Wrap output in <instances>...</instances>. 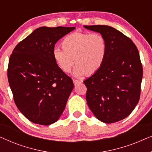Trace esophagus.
I'll return each mask as SVG.
<instances>
[{
    "mask_svg": "<svg viewBox=\"0 0 152 152\" xmlns=\"http://www.w3.org/2000/svg\"><path fill=\"white\" fill-rule=\"evenodd\" d=\"M72 80H73V83H74V84L75 85V86H76V85H77V84H80V83H81L80 81H79L77 80H75V79H73Z\"/></svg>",
    "mask_w": 152,
    "mask_h": 152,
    "instance_id": "obj_1",
    "label": "esophagus"
}]
</instances>
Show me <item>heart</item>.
Here are the masks:
<instances>
[{"label":"heart","mask_w":152,"mask_h":152,"mask_svg":"<svg viewBox=\"0 0 152 152\" xmlns=\"http://www.w3.org/2000/svg\"><path fill=\"white\" fill-rule=\"evenodd\" d=\"M62 49L53 51V57L59 68L69 72L75 61V76L92 75L98 70L107 55V41L99 33L74 32L64 39Z\"/></svg>","instance_id":"b5f03b06"}]
</instances>
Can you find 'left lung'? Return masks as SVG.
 Returning <instances> with one entry per match:
<instances>
[{
	"instance_id": "obj_1",
	"label": "left lung",
	"mask_w": 152,
	"mask_h": 152,
	"mask_svg": "<svg viewBox=\"0 0 152 152\" xmlns=\"http://www.w3.org/2000/svg\"><path fill=\"white\" fill-rule=\"evenodd\" d=\"M100 33L107 41V55L100 68L84 81L86 99L95 117L113 123L127 117L138 103L142 66L131 39L108 26H84Z\"/></svg>"
}]
</instances>
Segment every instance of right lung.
I'll return each mask as SVG.
<instances>
[{
	"mask_svg": "<svg viewBox=\"0 0 152 152\" xmlns=\"http://www.w3.org/2000/svg\"><path fill=\"white\" fill-rule=\"evenodd\" d=\"M75 27H41L16 45L10 55L8 82L14 102L30 121H57L74 88L72 79L53 57L55 43Z\"/></svg>",
	"mask_w": 152,
	"mask_h": 152,
	"instance_id": "1",
	"label": "right lung"
}]
</instances>
